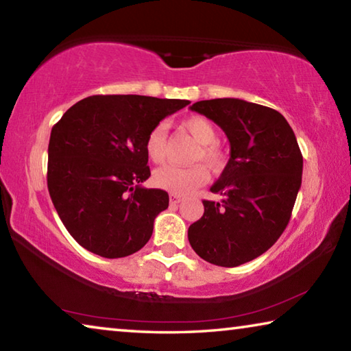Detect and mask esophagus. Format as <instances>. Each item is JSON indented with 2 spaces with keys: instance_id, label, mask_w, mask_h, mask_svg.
<instances>
[{
  "instance_id": "obj_1",
  "label": "esophagus",
  "mask_w": 351,
  "mask_h": 351,
  "mask_svg": "<svg viewBox=\"0 0 351 351\" xmlns=\"http://www.w3.org/2000/svg\"><path fill=\"white\" fill-rule=\"evenodd\" d=\"M184 198L181 197V195H178V193H170V203L171 204H178V203H181Z\"/></svg>"
}]
</instances>
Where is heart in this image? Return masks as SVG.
I'll use <instances>...</instances> for the list:
<instances>
[{
    "instance_id": "1",
    "label": "heart",
    "mask_w": 351,
    "mask_h": 351,
    "mask_svg": "<svg viewBox=\"0 0 351 351\" xmlns=\"http://www.w3.org/2000/svg\"><path fill=\"white\" fill-rule=\"evenodd\" d=\"M184 127L199 142L197 150L192 154L193 162H204L213 171L224 167L226 153L217 144V128L203 116H192L184 121ZM167 148V133L164 125H156L150 130L145 139V153L154 164H161L165 159ZM207 170L203 164H192L187 167L180 165H165L158 169L153 175V181L159 189L169 190L171 193L186 195L198 189L207 181Z\"/></svg>"
}]
</instances>
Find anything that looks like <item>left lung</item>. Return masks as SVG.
<instances>
[{"instance_id": "8db88e82", "label": "left lung", "mask_w": 351, "mask_h": 351, "mask_svg": "<svg viewBox=\"0 0 351 351\" xmlns=\"http://www.w3.org/2000/svg\"><path fill=\"white\" fill-rule=\"evenodd\" d=\"M190 110L221 127L230 158L204 199V215L190 224L189 241L201 258L234 268L268 251L283 234L302 184L295 134L280 112L241 99H212Z\"/></svg>"}]
</instances>
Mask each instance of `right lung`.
<instances>
[{
  "instance_id": "obj_1",
  "label": "right lung",
  "mask_w": 351,
  "mask_h": 351,
  "mask_svg": "<svg viewBox=\"0 0 351 351\" xmlns=\"http://www.w3.org/2000/svg\"><path fill=\"white\" fill-rule=\"evenodd\" d=\"M189 100L90 96L64 112L47 147V190L64 228L105 258L138 252L153 234L169 193L145 189V139Z\"/></svg>"
}]
</instances>
